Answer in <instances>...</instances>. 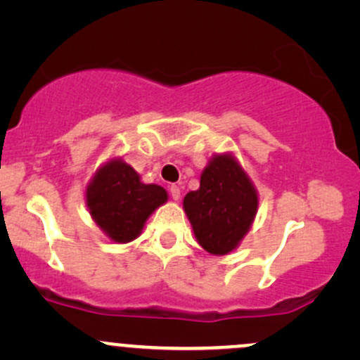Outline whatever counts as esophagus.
Segmentation results:
<instances>
[{
	"label": "esophagus",
	"instance_id": "esophagus-1",
	"mask_svg": "<svg viewBox=\"0 0 360 360\" xmlns=\"http://www.w3.org/2000/svg\"><path fill=\"white\" fill-rule=\"evenodd\" d=\"M169 193H171V198L174 201H177L181 198V188L179 186H176V184H172L171 188H169Z\"/></svg>",
	"mask_w": 360,
	"mask_h": 360
}]
</instances>
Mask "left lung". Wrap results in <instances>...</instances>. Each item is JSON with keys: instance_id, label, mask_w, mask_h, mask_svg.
Instances as JSON below:
<instances>
[{"instance_id": "left-lung-1", "label": "left lung", "mask_w": 360, "mask_h": 360, "mask_svg": "<svg viewBox=\"0 0 360 360\" xmlns=\"http://www.w3.org/2000/svg\"><path fill=\"white\" fill-rule=\"evenodd\" d=\"M184 212L200 245L225 255L249 232L257 194L232 155H217L201 174L200 189L186 194Z\"/></svg>"}]
</instances>
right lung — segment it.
<instances>
[{
  "instance_id": "obj_1",
  "label": "right lung",
  "mask_w": 360,
  "mask_h": 360,
  "mask_svg": "<svg viewBox=\"0 0 360 360\" xmlns=\"http://www.w3.org/2000/svg\"><path fill=\"white\" fill-rule=\"evenodd\" d=\"M89 212L111 240H134L157 206L167 201L166 189L143 184L135 169L111 160L93 177L86 191Z\"/></svg>"
}]
</instances>
